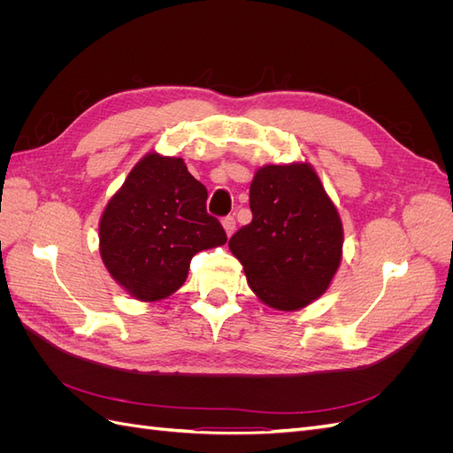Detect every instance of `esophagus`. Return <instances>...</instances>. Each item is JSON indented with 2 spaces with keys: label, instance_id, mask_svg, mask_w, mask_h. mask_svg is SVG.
<instances>
[{
  "label": "esophagus",
  "instance_id": "esophagus-1",
  "mask_svg": "<svg viewBox=\"0 0 453 453\" xmlns=\"http://www.w3.org/2000/svg\"><path fill=\"white\" fill-rule=\"evenodd\" d=\"M223 228H225V232H226V236L234 234V230H236V219L232 217V215H226V217L223 219Z\"/></svg>",
  "mask_w": 453,
  "mask_h": 453
}]
</instances>
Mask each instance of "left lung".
Masks as SVG:
<instances>
[{
    "mask_svg": "<svg viewBox=\"0 0 453 453\" xmlns=\"http://www.w3.org/2000/svg\"><path fill=\"white\" fill-rule=\"evenodd\" d=\"M253 219L228 240L253 293L276 310L321 296L340 266V215L310 164L260 168L250 188Z\"/></svg>",
    "mask_w": 453,
    "mask_h": 453,
    "instance_id": "left-lung-1",
    "label": "left lung"
}]
</instances>
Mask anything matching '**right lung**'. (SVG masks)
<instances>
[{
	"label": "right lung",
	"instance_id": "1",
	"mask_svg": "<svg viewBox=\"0 0 453 453\" xmlns=\"http://www.w3.org/2000/svg\"><path fill=\"white\" fill-rule=\"evenodd\" d=\"M205 200L208 190L181 158L143 157L100 221V253L113 280L145 303L180 289L190 258L226 243V232L205 211Z\"/></svg>",
	"mask_w": 453,
	"mask_h": 453
}]
</instances>
